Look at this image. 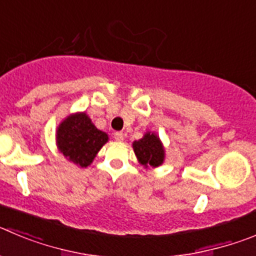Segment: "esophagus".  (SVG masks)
<instances>
[{"label":"esophagus","instance_id":"1","mask_svg":"<svg viewBox=\"0 0 256 256\" xmlns=\"http://www.w3.org/2000/svg\"><path fill=\"white\" fill-rule=\"evenodd\" d=\"M114 138L116 142H124V134L121 132V131H117V132H114Z\"/></svg>","mask_w":256,"mask_h":256}]
</instances>
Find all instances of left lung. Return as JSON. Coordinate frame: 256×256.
Instances as JSON below:
<instances>
[{"label":"left lung","instance_id":"left-lung-1","mask_svg":"<svg viewBox=\"0 0 256 256\" xmlns=\"http://www.w3.org/2000/svg\"><path fill=\"white\" fill-rule=\"evenodd\" d=\"M132 148L139 163L145 168H156L163 164L166 152L156 134L146 132L142 139L132 142Z\"/></svg>","mask_w":256,"mask_h":256}]
</instances>
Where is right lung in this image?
Returning a JSON list of instances; mask_svg holds the SVG:
<instances>
[{
	"label": "right lung",
	"mask_w": 256,
	"mask_h": 256,
	"mask_svg": "<svg viewBox=\"0 0 256 256\" xmlns=\"http://www.w3.org/2000/svg\"><path fill=\"white\" fill-rule=\"evenodd\" d=\"M107 142L108 135L96 128L86 112L69 114L56 128L59 152L80 168L90 166Z\"/></svg>",
	"instance_id": "1"
}]
</instances>
